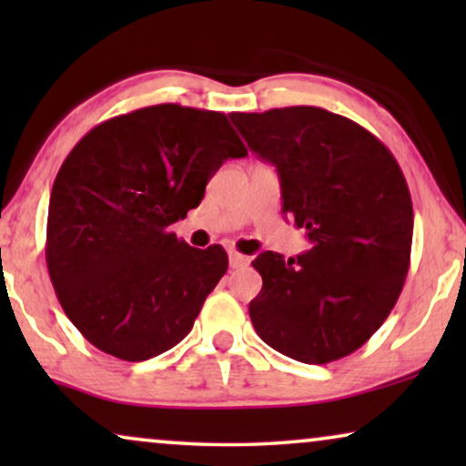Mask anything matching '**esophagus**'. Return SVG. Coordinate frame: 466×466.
Returning a JSON list of instances; mask_svg holds the SVG:
<instances>
[{
	"mask_svg": "<svg viewBox=\"0 0 466 466\" xmlns=\"http://www.w3.org/2000/svg\"><path fill=\"white\" fill-rule=\"evenodd\" d=\"M228 265H231L233 269H241V267L250 265V258L244 257V254H239V252H228Z\"/></svg>",
	"mask_w": 466,
	"mask_h": 466,
	"instance_id": "34e87169",
	"label": "esophagus"
}]
</instances>
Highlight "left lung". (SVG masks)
<instances>
[{
    "label": "left lung",
    "instance_id": "obj_1",
    "mask_svg": "<svg viewBox=\"0 0 466 466\" xmlns=\"http://www.w3.org/2000/svg\"><path fill=\"white\" fill-rule=\"evenodd\" d=\"M248 148L276 165L282 212L311 248L263 252L250 301L260 339L308 365L352 354L378 330L410 271L413 208L392 152L354 120L314 106L233 112Z\"/></svg>",
    "mask_w": 466,
    "mask_h": 466
}]
</instances>
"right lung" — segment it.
Listing matches in <instances>:
<instances>
[{"instance_id": "right-lung-1", "label": "right lung", "mask_w": 466, "mask_h": 466, "mask_svg": "<svg viewBox=\"0 0 466 466\" xmlns=\"http://www.w3.org/2000/svg\"><path fill=\"white\" fill-rule=\"evenodd\" d=\"M248 150L222 112L158 104L101 123L55 177L46 265L63 311L101 352L139 362L180 343L227 273L169 227Z\"/></svg>"}]
</instances>
